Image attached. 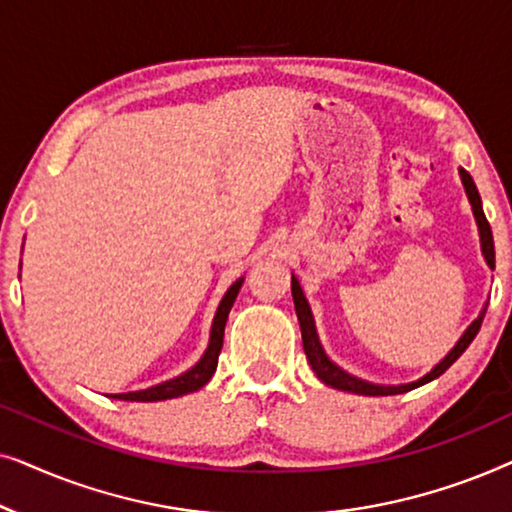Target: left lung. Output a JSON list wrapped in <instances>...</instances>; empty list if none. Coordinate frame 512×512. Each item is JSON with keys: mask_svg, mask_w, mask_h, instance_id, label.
I'll list each match as a JSON object with an SVG mask.
<instances>
[{"mask_svg": "<svg viewBox=\"0 0 512 512\" xmlns=\"http://www.w3.org/2000/svg\"><path fill=\"white\" fill-rule=\"evenodd\" d=\"M461 174V181H464L466 186V195L468 200H471L473 205V214H475V221H478V228H480V240H482V254H485V261L489 268H494V237H492V228H489V221L485 212H482V202H480V193L478 188H475L471 174H468L466 170H459ZM291 293H293V303H296V314H298V321H300V333H303V349L307 354V361H310V366L314 373H317V377L324 384H328V387L333 389H340V391H349V394H361V396H394V394H405V391L410 389H417L422 387V384L436 380V377H440L445 373L447 368L452 366L454 361L459 359L461 354L466 352L468 345H471L475 335H478L480 326H482V319H485V310L480 312V317L473 321L471 326L466 328V333L461 335L457 345H454V349L450 354L445 356L443 361L438 363L436 368L431 370L429 375H424L422 380L417 382H410V384H401V387H380V384H370V382H363L359 380V377L349 375L345 373V370L335 366V363L328 359L324 349H321V342L317 338V328H314V319H312V312H310V305H307L305 300V293L303 289H300L298 279L291 275Z\"/></svg>", "mask_w": 512, "mask_h": 512, "instance_id": "left-lung-1", "label": "left lung"}]
</instances>
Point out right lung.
Wrapping results in <instances>:
<instances>
[{
    "label": "right lung",
    "instance_id": "1",
    "mask_svg": "<svg viewBox=\"0 0 512 512\" xmlns=\"http://www.w3.org/2000/svg\"><path fill=\"white\" fill-rule=\"evenodd\" d=\"M240 286H242V279H237V282L226 291V296H223L219 310H216V317H214V324H212V338H209L207 352L202 354V359L195 363L191 370H186L184 375L174 377V380L156 384V387H149V389H142V391H130V394H114V398H118V401H142V403H146V401H167V398H177V396L191 394V391H198L200 387H205V384L212 380L216 363H219L228 312L235 303Z\"/></svg>",
    "mask_w": 512,
    "mask_h": 512
}]
</instances>
